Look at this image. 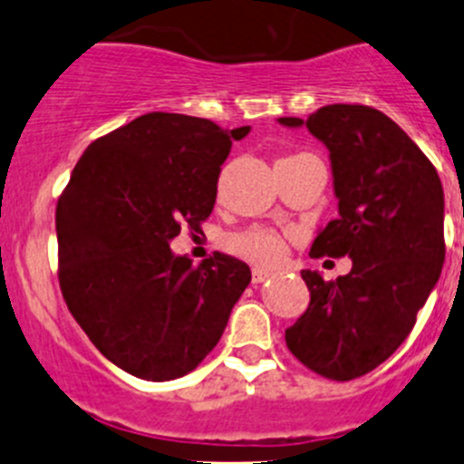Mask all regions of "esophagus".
I'll use <instances>...</instances> for the list:
<instances>
[{
	"instance_id": "esophagus-1",
	"label": "esophagus",
	"mask_w": 464,
	"mask_h": 464,
	"mask_svg": "<svg viewBox=\"0 0 464 464\" xmlns=\"http://www.w3.org/2000/svg\"><path fill=\"white\" fill-rule=\"evenodd\" d=\"M269 271H266V269H260V266H254V271H251V283H254V285H260L262 283V280H266V278H269Z\"/></svg>"
}]
</instances>
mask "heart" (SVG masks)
Here are the masks:
<instances>
[{
  "mask_svg": "<svg viewBox=\"0 0 464 464\" xmlns=\"http://www.w3.org/2000/svg\"><path fill=\"white\" fill-rule=\"evenodd\" d=\"M233 249L258 265H276L285 256L283 237L271 231H249L231 242Z\"/></svg>",
  "mask_w": 464,
  "mask_h": 464,
  "instance_id": "obj_1",
  "label": "heart"
}]
</instances>
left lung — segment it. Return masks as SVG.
Segmentation results:
<instances>
[{
  "mask_svg": "<svg viewBox=\"0 0 464 464\" xmlns=\"http://www.w3.org/2000/svg\"><path fill=\"white\" fill-rule=\"evenodd\" d=\"M330 152L339 218L321 228L310 256H348L336 280L303 269L310 305L285 341L327 379L348 382L386 362L413 330L444 262V193L433 163L409 134L366 105H325L307 121Z\"/></svg>",
  "mask_w": 464,
  "mask_h": 464,
  "instance_id": "8db88e82",
  "label": "left lung"
}]
</instances>
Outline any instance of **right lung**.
Segmentation results:
<instances>
[{"label":"right lung","instance_id":"obj_1","mask_svg":"<svg viewBox=\"0 0 464 464\" xmlns=\"http://www.w3.org/2000/svg\"><path fill=\"white\" fill-rule=\"evenodd\" d=\"M249 125L150 111L82 152L55 208L69 312L121 371L188 375L218 345L251 269L215 251L193 266L170 242L215 206L219 166Z\"/></svg>","mask_w":464,"mask_h":464}]
</instances>
